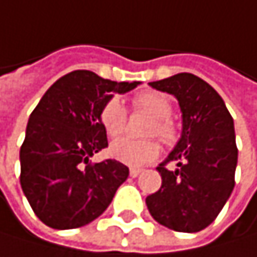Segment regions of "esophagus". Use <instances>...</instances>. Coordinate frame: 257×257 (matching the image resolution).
Returning a JSON list of instances; mask_svg holds the SVG:
<instances>
[{
    "mask_svg": "<svg viewBox=\"0 0 257 257\" xmlns=\"http://www.w3.org/2000/svg\"><path fill=\"white\" fill-rule=\"evenodd\" d=\"M140 173H142L140 168H131V170H130V176H131V177H137Z\"/></svg>",
    "mask_w": 257,
    "mask_h": 257,
    "instance_id": "1",
    "label": "esophagus"
}]
</instances>
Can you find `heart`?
Instances as JSON below:
<instances>
[{"instance_id":"obj_1","label":"heart","mask_w":257,"mask_h":257,"mask_svg":"<svg viewBox=\"0 0 257 257\" xmlns=\"http://www.w3.org/2000/svg\"><path fill=\"white\" fill-rule=\"evenodd\" d=\"M133 104L136 109L146 112L153 117L148 127V134L157 136L166 145H173L179 139V127L170 117L173 112V103L166 95L154 91L142 92L134 97ZM100 121L109 137H117L123 133L126 126V109L118 98H111L100 112ZM160 146L153 139L136 140L130 137H121L111 143L109 154L130 166H142L157 159Z\"/></svg>"}]
</instances>
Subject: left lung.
I'll return each instance as SVG.
<instances>
[{"instance_id":"1","label":"left lung","mask_w":257,"mask_h":257,"mask_svg":"<svg viewBox=\"0 0 257 257\" xmlns=\"http://www.w3.org/2000/svg\"><path fill=\"white\" fill-rule=\"evenodd\" d=\"M150 86L177 98L182 134L157 166L162 186L146 197V206L166 228L196 233L217 217L233 193L237 166L234 121L222 97L193 74H177ZM170 161L176 162V170H166Z\"/></svg>"}]
</instances>
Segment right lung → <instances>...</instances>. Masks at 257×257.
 <instances>
[{"instance_id": "add662e5", "label": "right lung", "mask_w": 257, "mask_h": 257, "mask_svg": "<svg viewBox=\"0 0 257 257\" xmlns=\"http://www.w3.org/2000/svg\"><path fill=\"white\" fill-rule=\"evenodd\" d=\"M140 81H111L91 71L58 78L29 117L20 150L21 188L37 217L55 230L91 223L112 202L130 176L117 160L89 163L107 146L100 121L114 94H126Z\"/></svg>"}]
</instances>
